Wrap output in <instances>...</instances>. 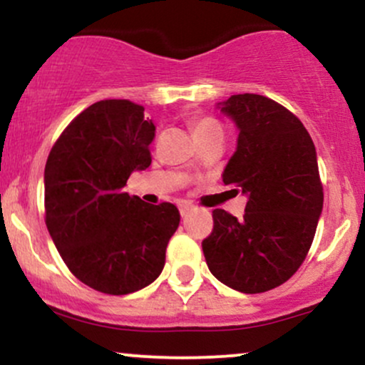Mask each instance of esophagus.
Listing matches in <instances>:
<instances>
[{
    "label": "esophagus",
    "mask_w": 365,
    "mask_h": 365,
    "mask_svg": "<svg viewBox=\"0 0 365 365\" xmlns=\"http://www.w3.org/2000/svg\"><path fill=\"white\" fill-rule=\"evenodd\" d=\"M178 207H180V215H182V217L187 216L190 211H194V206H192L190 202H182Z\"/></svg>",
    "instance_id": "1"
}]
</instances>
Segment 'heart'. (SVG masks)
Instances as JSON below:
<instances>
[{
	"label": "heart",
	"instance_id": "obj_1",
	"mask_svg": "<svg viewBox=\"0 0 365 365\" xmlns=\"http://www.w3.org/2000/svg\"><path fill=\"white\" fill-rule=\"evenodd\" d=\"M192 130H194L197 139H200V137H204V135H209V133H223L221 125L217 123L216 120L207 118V116L192 121Z\"/></svg>",
	"mask_w": 365,
	"mask_h": 365
}]
</instances>
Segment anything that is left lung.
I'll use <instances>...</instances> for the list:
<instances>
[{"label":"left lung","instance_id":"8db88e82","mask_svg":"<svg viewBox=\"0 0 365 365\" xmlns=\"http://www.w3.org/2000/svg\"><path fill=\"white\" fill-rule=\"evenodd\" d=\"M217 108L238 128L223 182L247 206L242 220L212 211L204 257L233 290H273L295 274L316 235L324 200L316 148L302 121L266 96L237 94Z\"/></svg>","mask_w":365,"mask_h":365}]
</instances>
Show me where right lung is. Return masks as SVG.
<instances>
[{
  "label": "right lung",
  "mask_w": 365,
  "mask_h": 365,
  "mask_svg": "<svg viewBox=\"0 0 365 365\" xmlns=\"http://www.w3.org/2000/svg\"><path fill=\"white\" fill-rule=\"evenodd\" d=\"M153 120L127 99L91 104L54 142L44 170L46 226L75 278L108 295L148 287L165 267L177 206L123 190L149 168Z\"/></svg>",
  "instance_id": "right-lung-1"
}]
</instances>
